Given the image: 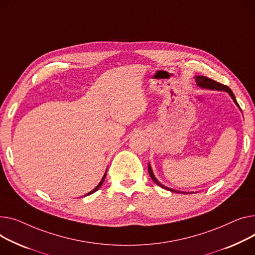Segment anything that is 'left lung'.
Masks as SVG:
<instances>
[{
    "mask_svg": "<svg viewBox=\"0 0 255 255\" xmlns=\"http://www.w3.org/2000/svg\"><path fill=\"white\" fill-rule=\"evenodd\" d=\"M196 83H197L198 86H200V87H202V88H207V89H211V90H223V91H227V92L232 96L233 100L235 101V104L239 107L238 103H237V100H236V97H235L234 93H233V92H232V90L227 86V85L220 84V83H218V82H216V81H214V80H212V79H209V78H207V77H204V76H197V77H196ZM239 108H240V107H239ZM148 173H149V175H150L151 179L154 180L158 185L162 186L163 189H166V190H168V191H171V192L181 193V192H177V191H174V190H171V189L167 188V186L162 185V184H161V183L156 179V177H155L154 173H152V171H151V168H150L149 164H148Z\"/></svg>",
    "mask_w": 255,
    "mask_h": 255,
    "instance_id": "8db88e82",
    "label": "left lung"
}]
</instances>
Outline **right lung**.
<instances>
[{
  "instance_id": "right-lung-1",
  "label": "right lung",
  "mask_w": 255,
  "mask_h": 255,
  "mask_svg": "<svg viewBox=\"0 0 255 255\" xmlns=\"http://www.w3.org/2000/svg\"><path fill=\"white\" fill-rule=\"evenodd\" d=\"M106 175H107V172H106V173H105V175H104V177H103V179H101V180H100V182H99V183H98V185H97V186H96V188H95V189H94V190H93V191H91V192H90V193H88V194H87V195H86V196H88V195H91V194H93V193H94V192H96V191H97V190H98V189H99V188H100V186H101V184H103V183H104V180H105V178H106Z\"/></svg>"
}]
</instances>
